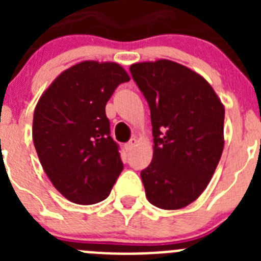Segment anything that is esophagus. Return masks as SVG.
<instances>
[{
	"label": "esophagus",
	"instance_id": "obj_1",
	"mask_svg": "<svg viewBox=\"0 0 261 261\" xmlns=\"http://www.w3.org/2000/svg\"><path fill=\"white\" fill-rule=\"evenodd\" d=\"M136 144H137V140H136V138H130V140L125 144V149L126 150H132L133 147L136 146Z\"/></svg>",
	"mask_w": 261,
	"mask_h": 261
}]
</instances>
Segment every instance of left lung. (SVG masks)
<instances>
[{
	"label": "left lung",
	"mask_w": 261,
	"mask_h": 261,
	"mask_svg": "<svg viewBox=\"0 0 261 261\" xmlns=\"http://www.w3.org/2000/svg\"><path fill=\"white\" fill-rule=\"evenodd\" d=\"M129 70L153 125V161L141 171L146 197L156 208H184L201 195L220 162L225 108L211 85L180 64L158 60Z\"/></svg>",
	"instance_id": "obj_1"
}]
</instances>
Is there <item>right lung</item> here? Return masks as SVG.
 <instances>
[{"mask_svg": "<svg viewBox=\"0 0 261 261\" xmlns=\"http://www.w3.org/2000/svg\"><path fill=\"white\" fill-rule=\"evenodd\" d=\"M126 71L114 62L84 61L59 75L36 105L32 138L57 191L71 202L96 204L123 171L106 105Z\"/></svg>", "mask_w": 261, "mask_h": 261, "instance_id": "right-lung-1", "label": "right lung"}]
</instances>
